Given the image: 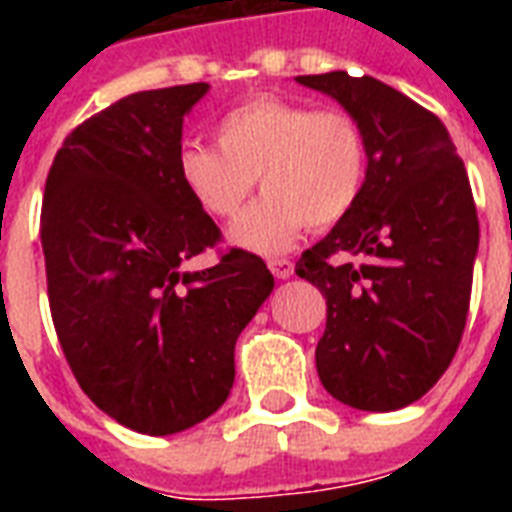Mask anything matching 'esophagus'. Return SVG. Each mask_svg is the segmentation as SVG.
<instances>
[{"mask_svg":"<svg viewBox=\"0 0 512 512\" xmlns=\"http://www.w3.org/2000/svg\"><path fill=\"white\" fill-rule=\"evenodd\" d=\"M268 268L276 279H289L295 273V263L287 260V257H276V260H268Z\"/></svg>","mask_w":512,"mask_h":512,"instance_id":"1","label":"esophagus"}]
</instances>
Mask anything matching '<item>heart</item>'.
<instances>
[{
	"mask_svg": "<svg viewBox=\"0 0 512 512\" xmlns=\"http://www.w3.org/2000/svg\"><path fill=\"white\" fill-rule=\"evenodd\" d=\"M217 146H185L177 172L212 217H233L255 191L263 199L231 225V241L257 255H281L311 228L340 223L356 207L369 172L366 132L348 111L263 95L217 124Z\"/></svg>",
	"mask_w": 512,
	"mask_h": 512,
	"instance_id": "obj_1",
	"label": "heart"
}]
</instances>
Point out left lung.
<instances>
[{
  "mask_svg": "<svg viewBox=\"0 0 512 512\" xmlns=\"http://www.w3.org/2000/svg\"><path fill=\"white\" fill-rule=\"evenodd\" d=\"M297 84L361 122L369 172L348 217L297 260L327 297L321 385L361 412H396L452 364L468 319L478 217L468 172L438 116L372 76Z\"/></svg>",
  "mask_w": 512,
  "mask_h": 512,
  "instance_id": "8db88e82",
  "label": "left lung"
}]
</instances>
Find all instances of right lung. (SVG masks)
Masks as SVG:
<instances>
[{"label":"right lung","instance_id":"obj_1","mask_svg":"<svg viewBox=\"0 0 512 512\" xmlns=\"http://www.w3.org/2000/svg\"><path fill=\"white\" fill-rule=\"evenodd\" d=\"M209 84L135 92L79 124L44 185L42 249L52 324L76 382L119 425L170 436L233 388V348L273 292L257 255L231 249L185 191L183 119Z\"/></svg>","mask_w":512,"mask_h":512}]
</instances>
